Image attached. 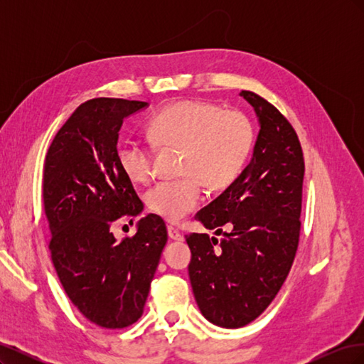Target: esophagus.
<instances>
[{"instance_id": "34e87169", "label": "esophagus", "mask_w": 364, "mask_h": 364, "mask_svg": "<svg viewBox=\"0 0 364 364\" xmlns=\"http://www.w3.org/2000/svg\"><path fill=\"white\" fill-rule=\"evenodd\" d=\"M167 230H168V237H170L171 240H174V241H182V240H183V235L181 234V230H179L178 228L168 226Z\"/></svg>"}]
</instances>
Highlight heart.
<instances>
[{
  "mask_svg": "<svg viewBox=\"0 0 364 364\" xmlns=\"http://www.w3.org/2000/svg\"><path fill=\"white\" fill-rule=\"evenodd\" d=\"M150 141L159 147L183 150L182 171L176 181H162L149 190L146 200L167 222H179L199 206L203 182L214 190L232 183L245 170L255 141L247 115L223 111L203 100H182L165 106L149 121ZM118 165L126 178L146 183L153 174V147L127 139L118 149Z\"/></svg>",
  "mask_w": 364,
  "mask_h": 364,
  "instance_id": "1",
  "label": "heart"
}]
</instances>
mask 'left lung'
<instances>
[{
    "instance_id": "1",
    "label": "left lung",
    "mask_w": 364,
    "mask_h": 364,
    "mask_svg": "<svg viewBox=\"0 0 364 364\" xmlns=\"http://www.w3.org/2000/svg\"><path fill=\"white\" fill-rule=\"evenodd\" d=\"M240 95L255 109L259 132L247 167L196 214L208 234L185 235L196 302L209 322L241 328L266 310L287 278L299 245L304 153L293 126L255 92ZM228 224L230 233H223Z\"/></svg>"
}]
</instances>
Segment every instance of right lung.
<instances>
[{
    "instance_id": "add662e5",
    "label": "right lung",
    "mask_w": 364,
    "mask_h": 364,
    "mask_svg": "<svg viewBox=\"0 0 364 364\" xmlns=\"http://www.w3.org/2000/svg\"><path fill=\"white\" fill-rule=\"evenodd\" d=\"M146 102L92 98L82 103L54 136L43 165V208L54 269L71 302L92 323L119 329L144 311L167 228L156 214L136 234L118 241L111 226L141 214L134 185L118 165L123 119Z\"/></svg>"
}]
</instances>
